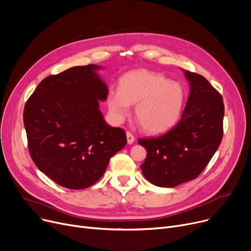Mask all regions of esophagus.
Segmentation results:
<instances>
[{"instance_id":"obj_1","label":"esophagus","mask_w":251,"mask_h":251,"mask_svg":"<svg viewBox=\"0 0 251 251\" xmlns=\"http://www.w3.org/2000/svg\"><path fill=\"white\" fill-rule=\"evenodd\" d=\"M126 137H127V142L129 143V144H132L134 141H135V137H134V135L131 133V132H129V131H127L126 132Z\"/></svg>"}]
</instances>
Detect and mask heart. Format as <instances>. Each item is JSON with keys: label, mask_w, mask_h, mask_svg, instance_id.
I'll return each instance as SVG.
<instances>
[{"label": "heart", "mask_w": 251, "mask_h": 251, "mask_svg": "<svg viewBox=\"0 0 251 251\" xmlns=\"http://www.w3.org/2000/svg\"><path fill=\"white\" fill-rule=\"evenodd\" d=\"M185 91L177 81L150 71H133L124 75L119 88H111L107 103L112 118L122 122L136 104L135 117L146 132L159 134L172 128L179 120Z\"/></svg>", "instance_id": "heart-1"}]
</instances>
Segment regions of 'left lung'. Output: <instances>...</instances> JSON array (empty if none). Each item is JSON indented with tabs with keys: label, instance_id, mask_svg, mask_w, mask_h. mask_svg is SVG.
Listing matches in <instances>:
<instances>
[{
	"label": "left lung",
	"instance_id": "obj_1",
	"mask_svg": "<svg viewBox=\"0 0 251 251\" xmlns=\"http://www.w3.org/2000/svg\"><path fill=\"white\" fill-rule=\"evenodd\" d=\"M190 94L180 121L154 138H139L147 150L143 176L155 186L175 187L195 179L209 163L223 138V98L206 79L184 71Z\"/></svg>",
	"mask_w": 251,
	"mask_h": 251
}]
</instances>
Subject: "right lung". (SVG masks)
Here are the masks:
<instances>
[{"label":"right lung","instance_id":"add662e5","mask_svg":"<svg viewBox=\"0 0 251 251\" xmlns=\"http://www.w3.org/2000/svg\"><path fill=\"white\" fill-rule=\"evenodd\" d=\"M100 66H76L50 75L27 100L23 122L35 166L69 189H84L103 175L111 157L126 146L122 128L109 126L100 111L108 87Z\"/></svg>","mask_w":251,"mask_h":251}]
</instances>
